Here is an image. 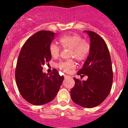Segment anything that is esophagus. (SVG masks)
Returning a JSON list of instances; mask_svg holds the SVG:
<instances>
[{"instance_id":"1","label":"esophagus","mask_w":128,"mask_h":128,"mask_svg":"<svg viewBox=\"0 0 128 128\" xmlns=\"http://www.w3.org/2000/svg\"><path fill=\"white\" fill-rule=\"evenodd\" d=\"M64 78H68V77H70V76H68V75H66V74H64Z\"/></svg>"}]
</instances>
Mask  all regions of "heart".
<instances>
[{"instance_id":"b5f03b06","label":"heart","mask_w":128,"mask_h":128,"mask_svg":"<svg viewBox=\"0 0 128 128\" xmlns=\"http://www.w3.org/2000/svg\"><path fill=\"white\" fill-rule=\"evenodd\" d=\"M59 42L63 48H70V58H74L78 62H82L87 58L90 54V44L86 40H82V37L78 34H65L59 38ZM49 52L52 57L56 58L60 56L62 48L56 43L50 44ZM58 67L65 72H69L74 69L76 65L72 60L61 62L57 65Z\"/></svg>"}]
</instances>
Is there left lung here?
I'll return each instance as SVG.
<instances>
[{
    "label": "left lung",
    "mask_w": 128,
    "mask_h": 128,
    "mask_svg": "<svg viewBox=\"0 0 128 128\" xmlns=\"http://www.w3.org/2000/svg\"><path fill=\"white\" fill-rule=\"evenodd\" d=\"M90 37V54L78 75L86 81L74 78L75 85L71 89L72 100L84 108H94L102 103L110 92L113 82L112 60L105 41L96 32L85 30Z\"/></svg>",
    "instance_id": "left-lung-1"
}]
</instances>
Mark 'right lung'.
<instances>
[{
	"label": "right lung",
	"mask_w": 128,
	"mask_h": 128,
	"mask_svg": "<svg viewBox=\"0 0 128 128\" xmlns=\"http://www.w3.org/2000/svg\"><path fill=\"white\" fill-rule=\"evenodd\" d=\"M55 33L40 30L28 38L22 46L15 69L16 85L22 98L33 105H42L55 98L63 81L56 69L49 75L43 73L42 66L51 55L48 47Z\"/></svg>",
	"instance_id": "add662e5"
}]
</instances>
